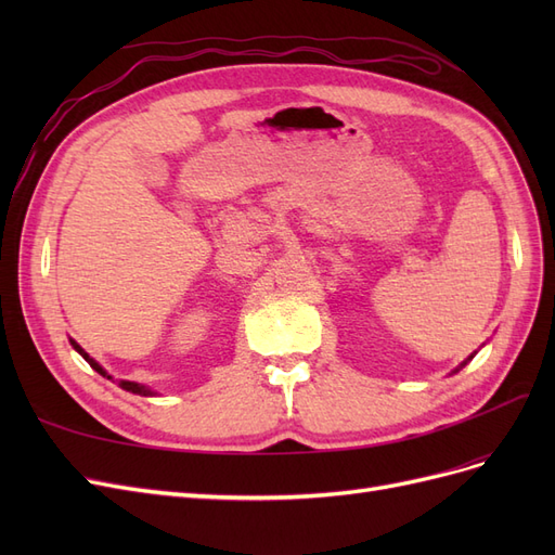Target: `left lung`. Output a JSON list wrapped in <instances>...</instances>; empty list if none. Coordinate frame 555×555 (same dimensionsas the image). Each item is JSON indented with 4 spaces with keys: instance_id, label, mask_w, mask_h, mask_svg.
I'll use <instances>...</instances> for the list:
<instances>
[{
    "instance_id": "1",
    "label": "left lung",
    "mask_w": 555,
    "mask_h": 555,
    "mask_svg": "<svg viewBox=\"0 0 555 555\" xmlns=\"http://www.w3.org/2000/svg\"><path fill=\"white\" fill-rule=\"evenodd\" d=\"M475 354H477V351H475ZM475 354H469V357H467V359H465V361H463V363H461V365H459V367H456V371H453V373H459L463 365H467V361H473V359H475Z\"/></svg>"
}]
</instances>
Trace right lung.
<instances>
[{"instance_id": "right-lung-1", "label": "right lung", "mask_w": 555, "mask_h": 555, "mask_svg": "<svg viewBox=\"0 0 555 555\" xmlns=\"http://www.w3.org/2000/svg\"><path fill=\"white\" fill-rule=\"evenodd\" d=\"M69 343H72V347L78 351V354L82 357V359H86L92 367H94V371L99 373V375H102V377H106V379H113V375H108L106 371H104V367L102 365H99L90 354H88V351L86 349H82L76 340H72L69 338ZM113 382H117V386H120V389H125V391H129V393H137V396H155V391L153 389H150V386H145V384H139V382H129V379H113Z\"/></svg>"}]
</instances>
